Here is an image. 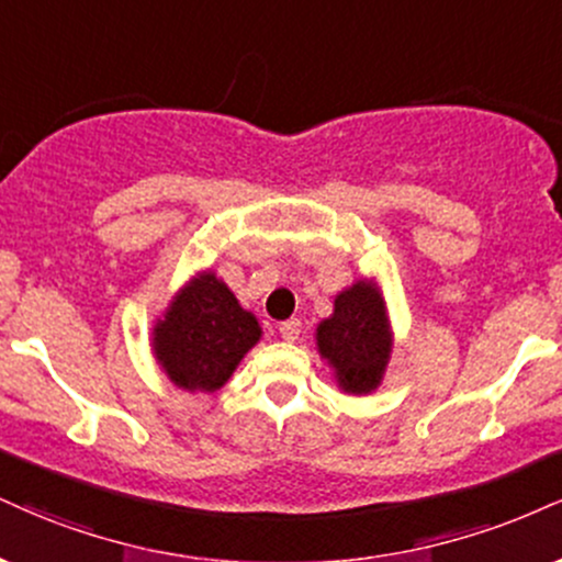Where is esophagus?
Here are the masks:
<instances>
[{
  "mask_svg": "<svg viewBox=\"0 0 562 562\" xmlns=\"http://www.w3.org/2000/svg\"><path fill=\"white\" fill-rule=\"evenodd\" d=\"M301 327H303L301 319H288V322H282V324H280V335H282V340H288V342L299 340Z\"/></svg>",
  "mask_w": 562,
  "mask_h": 562,
  "instance_id": "esophagus-1",
  "label": "esophagus"
}]
</instances>
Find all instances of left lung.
<instances>
[{
  "instance_id": "1",
  "label": "left lung",
  "mask_w": 562,
  "mask_h": 562,
  "mask_svg": "<svg viewBox=\"0 0 562 562\" xmlns=\"http://www.w3.org/2000/svg\"><path fill=\"white\" fill-rule=\"evenodd\" d=\"M316 353L333 371L337 387L348 395L380 390L392 358L387 301L374 277H358L335 295L333 314L316 324Z\"/></svg>"
}]
</instances>
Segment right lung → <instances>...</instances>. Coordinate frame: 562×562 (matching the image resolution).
<instances>
[{
	"label": "right lung",
	"instance_id": "1",
	"mask_svg": "<svg viewBox=\"0 0 562 562\" xmlns=\"http://www.w3.org/2000/svg\"><path fill=\"white\" fill-rule=\"evenodd\" d=\"M261 324L214 269L188 277L151 324L154 361L178 390H222L256 342Z\"/></svg>",
	"mask_w": 562,
	"mask_h": 562
}]
</instances>
